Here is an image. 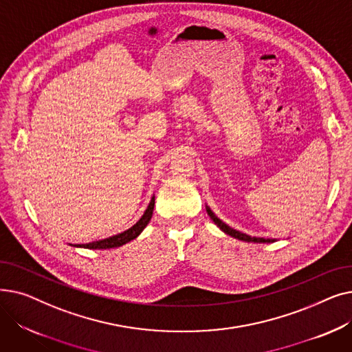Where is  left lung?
<instances>
[{"instance_id": "left-lung-1", "label": "left lung", "mask_w": 352, "mask_h": 352, "mask_svg": "<svg viewBox=\"0 0 352 352\" xmlns=\"http://www.w3.org/2000/svg\"><path fill=\"white\" fill-rule=\"evenodd\" d=\"M206 210H207V212H208V215H210V218L214 221V224L223 231V232H226L227 235H230V236H232V238H236V239H241V241H245V243H275L276 239L275 238H260V236H251V235H247V234H244V232H241V231H238V230H234V228H231L230 226H227L224 221H221L214 212H212V210L208 207V206H206Z\"/></svg>"}]
</instances>
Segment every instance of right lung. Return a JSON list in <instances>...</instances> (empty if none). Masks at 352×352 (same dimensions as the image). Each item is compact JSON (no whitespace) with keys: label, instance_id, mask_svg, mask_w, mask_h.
<instances>
[{"label":"right lung","instance_id":"add662e5","mask_svg":"<svg viewBox=\"0 0 352 352\" xmlns=\"http://www.w3.org/2000/svg\"><path fill=\"white\" fill-rule=\"evenodd\" d=\"M154 204H155V195H153L150 204H148L142 217L131 228L125 230L124 232H120L117 235L108 236L104 239H98V241H92L88 244H69V245L77 247V248H88V250H109V248H117L129 241H133V239H135L144 231V228L148 226V223H150V219L153 217V211H154Z\"/></svg>","mask_w":352,"mask_h":352}]
</instances>
